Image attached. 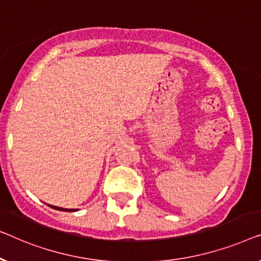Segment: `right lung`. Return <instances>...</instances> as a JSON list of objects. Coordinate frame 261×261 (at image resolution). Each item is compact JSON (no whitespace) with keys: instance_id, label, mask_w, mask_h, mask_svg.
I'll return each mask as SVG.
<instances>
[{"instance_id":"add662e5","label":"right lung","mask_w":261,"mask_h":261,"mask_svg":"<svg viewBox=\"0 0 261 261\" xmlns=\"http://www.w3.org/2000/svg\"><path fill=\"white\" fill-rule=\"evenodd\" d=\"M47 205H49L50 208H53V209H57V211H61V212H75L76 209H67V208H61V207H57V205H52V204H47Z\"/></svg>"}]
</instances>
